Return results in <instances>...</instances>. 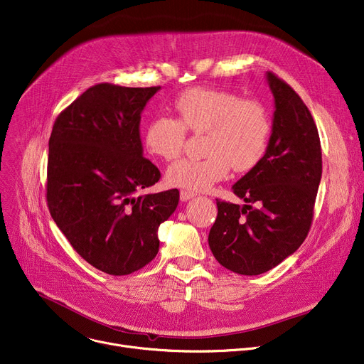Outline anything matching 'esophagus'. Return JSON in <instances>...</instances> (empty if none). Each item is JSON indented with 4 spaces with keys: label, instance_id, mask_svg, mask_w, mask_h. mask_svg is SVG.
I'll return each mask as SVG.
<instances>
[{
    "label": "esophagus",
    "instance_id": "obj_1",
    "mask_svg": "<svg viewBox=\"0 0 364 364\" xmlns=\"http://www.w3.org/2000/svg\"><path fill=\"white\" fill-rule=\"evenodd\" d=\"M193 197H196V194L191 193V191H186V190H181V191H180V200H181V202H187V200L193 199Z\"/></svg>",
    "mask_w": 364,
    "mask_h": 364
}]
</instances>
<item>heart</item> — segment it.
Instances as JSON below:
<instances>
[{
  "label": "heart",
  "instance_id": "1",
  "mask_svg": "<svg viewBox=\"0 0 364 364\" xmlns=\"http://www.w3.org/2000/svg\"><path fill=\"white\" fill-rule=\"evenodd\" d=\"M176 120L152 119L144 135L146 151L164 161L177 158L186 142V132L202 135V159H180L167 170L173 187L203 191L223 180L230 167L248 173L262 161L272 134L270 116L261 103L206 87L180 94L174 102Z\"/></svg>",
  "mask_w": 364,
  "mask_h": 364
}]
</instances>
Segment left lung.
I'll return each mask as SVG.
<instances>
[{
    "mask_svg": "<svg viewBox=\"0 0 364 364\" xmlns=\"http://www.w3.org/2000/svg\"><path fill=\"white\" fill-rule=\"evenodd\" d=\"M266 80L274 97L267 152L232 186L245 205L216 200L218 218L209 232L218 262L244 276L272 270L302 245L322 176L321 142L311 112L273 73Z\"/></svg>",
    "mask_w": 364,
    "mask_h": 364,
    "instance_id": "1",
    "label": "left lung"
}]
</instances>
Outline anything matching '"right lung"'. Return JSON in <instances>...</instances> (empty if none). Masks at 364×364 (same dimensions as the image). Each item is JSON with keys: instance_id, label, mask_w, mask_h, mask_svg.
Here are the masks:
<instances>
[{"instance_id": "1", "label": "right lung", "mask_w": 364, "mask_h": 364, "mask_svg": "<svg viewBox=\"0 0 364 364\" xmlns=\"http://www.w3.org/2000/svg\"><path fill=\"white\" fill-rule=\"evenodd\" d=\"M161 87L97 84L55 120L48 158L49 212L73 248L112 276L134 273L159 250L158 228L177 188L139 194L161 174L144 158L141 114Z\"/></svg>"}]
</instances>
